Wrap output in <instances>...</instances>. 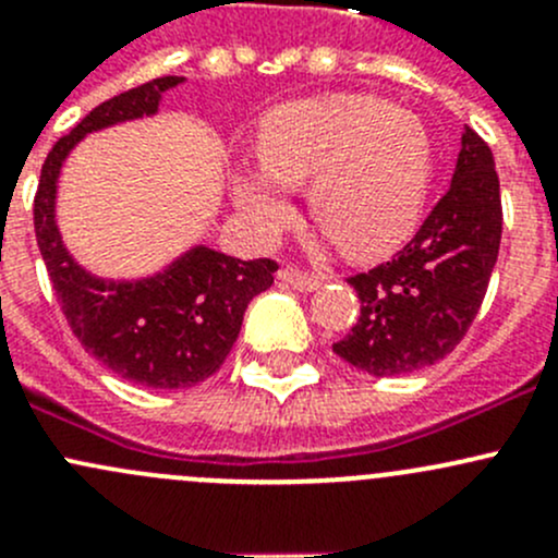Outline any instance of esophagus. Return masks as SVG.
<instances>
[{"instance_id":"obj_1","label":"esophagus","mask_w":558,"mask_h":558,"mask_svg":"<svg viewBox=\"0 0 558 558\" xmlns=\"http://www.w3.org/2000/svg\"><path fill=\"white\" fill-rule=\"evenodd\" d=\"M278 280L283 286H289V289L302 291V294H307V291H315L320 283H324V280H320L318 275L300 272V269H294V267H283V269H280Z\"/></svg>"}]
</instances>
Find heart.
<instances>
[{"mask_svg": "<svg viewBox=\"0 0 558 558\" xmlns=\"http://www.w3.org/2000/svg\"><path fill=\"white\" fill-rule=\"evenodd\" d=\"M253 167L229 178L256 243H272L294 216L286 191H307L318 247L353 258L391 251L413 232L432 180V143L418 116L369 94L286 102L258 121Z\"/></svg>", "mask_w": 558, "mask_h": 558, "instance_id": "b5f03b06", "label": "heart"}]
</instances>
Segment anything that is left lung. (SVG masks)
I'll list each match as a JSON object with an SVG mask.
<instances>
[{"label":"left lung","instance_id":"1","mask_svg":"<svg viewBox=\"0 0 558 558\" xmlns=\"http://www.w3.org/2000/svg\"><path fill=\"white\" fill-rule=\"evenodd\" d=\"M502 240L492 148L464 126L451 189L397 258L353 275L362 315L335 353L375 378L432 367L459 345L486 296Z\"/></svg>","mask_w":558,"mask_h":558}]
</instances>
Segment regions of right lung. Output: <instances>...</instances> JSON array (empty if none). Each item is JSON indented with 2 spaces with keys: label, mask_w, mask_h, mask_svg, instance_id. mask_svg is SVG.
Wrapping results in <instances>:
<instances>
[{
  "label": "right lung",
  "mask_w": 558,
  "mask_h": 558,
  "mask_svg": "<svg viewBox=\"0 0 558 558\" xmlns=\"http://www.w3.org/2000/svg\"><path fill=\"white\" fill-rule=\"evenodd\" d=\"M185 77H156L94 107L53 145L39 174L35 232L50 283L86 353L118 378L145 388H189L210 378L232 351L247 302L272 286L278 264L243 262L207 245L143 278H107L83 267L59 229V180L72 150L94 132L159 116Z\"/></svg>",
  "instance_id": "1"
}]
</instances>
